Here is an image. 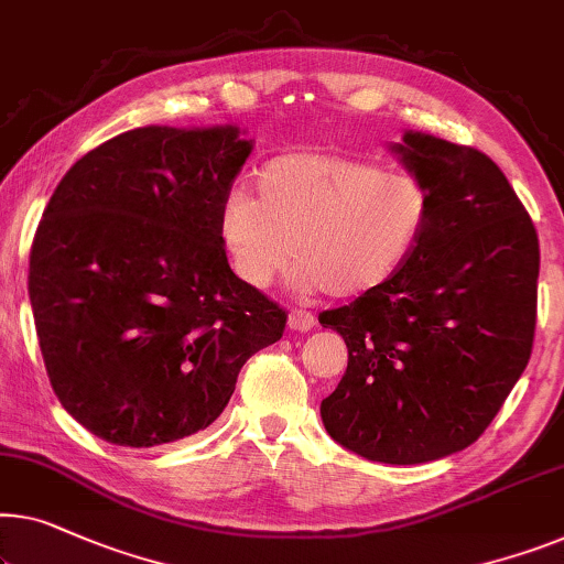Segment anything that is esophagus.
<instances>
[{
    "label": "esophagus",
    "instance_id": "obj_1",
    "mask_svg": "<svg viewBox=\"0 0 564 564\" xmlns=\"http://www.w3.org/2000/svg\"><path fill=\"white\" fill-rule=\"evenodd\" d=\"M315 325V317L313 313H307V310H292L288 315V328L290 330H310Z\"/></svg>",
    "mask_w": 564,
    "mask_h": 564
}]
</instances>
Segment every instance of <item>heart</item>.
Masks as SVG:
<instances>
[{
	"label": "heart",
	"mask_w": 564,
	"mask_h": 564,
	"mask_svg": "<svg viewBox=\"0 0 564 564\" xmlns=\"http://www.w3.org/2000/svg\"><path fill=\"white\" fill-rule=\"evenodd\" d=\"M257 198L236 191L221 206L234 269L264 290L297 259L300 290L358 297L402 269L430 221V193L414 175L348 154L297 150L259 167Z\"/></svg>",
	"instance_id": "heart-1"
}]
</instances>
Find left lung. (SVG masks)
I'll return each instance as SVG.
<instances>
[{
	"mask_svg": "<svg viewBox=\"0 0 564 564\" xmlns=\"http://www.w3.org/2000/svg\"><path fill=\"white\" fill-rule=\"evenodd\" d=\"M389 150L427 187L430 221L389 282L321 315L348 346L321 417L366 460L417 465L476 443L524 373L540 241L484 152L412 129Z\"/></svg>",
	"mask_w": 564,
	"mask_h": 564,
	"instance_id": "left-lung-1",
	"label": "left lung"
}]
</instances>
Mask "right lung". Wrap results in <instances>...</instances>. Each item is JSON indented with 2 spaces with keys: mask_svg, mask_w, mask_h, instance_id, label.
<instances>
[{
  "mask_svg": "<svg viewBox=\"0 0 564 564\" xmlns=\"http://www.w3.org/2000/svg\"><path fill=\"white\" fill-rule=\"evenodd\" d=\"M254 150L239 127H137L55 187L30 305L55 397L106 443L206 430L288 315L231 272L221 206Z\"/></svg>",
  "mask_w": 564,
  "mask_h": 564,
  "instance_id": "add662e5",
  "label": "right lung"
}]
</instances>
